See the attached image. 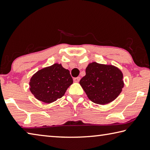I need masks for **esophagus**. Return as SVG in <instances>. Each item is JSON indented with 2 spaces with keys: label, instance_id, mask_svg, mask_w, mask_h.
Listing matches in <instances>:
<instances>
[{
  "label": "esophagus",
  "instance_id": "34e87169",
  "mask_svg": "<svg viewBox=\"0 0 150 150\" xmlns=\"http://www.w3.org/2000/svg\"><path fill=\"white\" fill-rule=\"evenodd\" d=\"M80 80V77H77V78H74V82H78Z\"/></svg>",
  "mask_w": 150,
  "mask_h": 150
}]
</instances>
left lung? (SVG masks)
Returning <instances> with one entry per match:
<instances>
[{"label": "left lung", "instance_id": "1", "mask_svg": "<svg viewBox=\"0 0 150 150\" xmlns=\"http://www.w3.org/2000/svg\"><path fill=\"white\" fill-rule=\"evenodd\" d=\"M80 84L92 102L106 105L113 101L124 87L123 74L112 64L90 63L86 68V76Z\"/></svg>", "mask_w": 150, "mask_h": 150}]
</instances>
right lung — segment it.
Returning a JSON list of instances; mask_svg holds the SVG:
<instances>
[{"mask_svg":"<svg viewBox=\"0 0 150 150\" xmlns=\"http://www.w3.org/2000/svg\"><path fill=\"white\" fill-rule=\"evenodd\" d=\"M70 71L61 64L54 63L38 70L30 78V90L39 101L51 103L61 98L72 84Z\"/></svg>","mask_w":150,"mask_h":150,"instance_id":"obj_1","label":"right lung"}]
</instances>
